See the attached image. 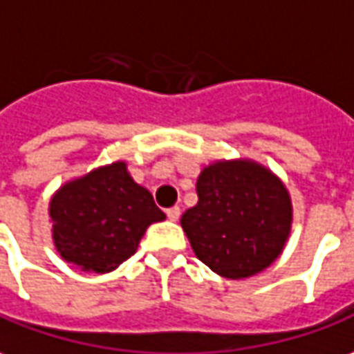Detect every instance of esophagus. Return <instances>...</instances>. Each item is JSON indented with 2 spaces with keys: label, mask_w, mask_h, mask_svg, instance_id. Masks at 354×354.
Instances as JSON below:
<instances>
[{
  "label": "esophagus",
  "mask_w": 354,
  "mask_h": 354,
  "mask_svg": "<svg viewBox=\"0 0 354 354\" xmlns=\"http://www.w3.org/2000/svg\"><path fill=\"white\" fill-rule=\"evenodd\" d=\"M165 216L169 221H177V219L181 218V209L177 208V206H173V208H167L165 209Z\"/></svg>",
  "instance_id": "1"
}]
</instances>
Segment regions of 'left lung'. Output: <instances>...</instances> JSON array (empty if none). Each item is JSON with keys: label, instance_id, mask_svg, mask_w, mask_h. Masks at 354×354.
<instances>
[{"label": "left lung", "instance_id": "left-lung-1", "mask_svg": "<svg viewBox=\"0 0 354 354\" xmlns=\"http://www.w3.org/2000/svg\"><path fill=\"white\" fill-rule=\"evenodd\" d=\"M198 204L181 218L194 254L209 270L243 279L281 254L293 208L283 183L252 162H218L196 181Z\"/></svg>", "mask_w": 354, "mask_h": 354}]
</instances>
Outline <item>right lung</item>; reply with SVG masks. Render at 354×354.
<instances>
[{
    "label": "right lung",
    "instance_id": "obj_1",
    "mask_svg": "<svg viewBox=\"0 0 354 354\" xmlns=\"http://www.w3.org/2000/svg\"><path fill=\"white\" fill-rule=\"evenodd\" d=\"M53 243L82 272L107 274L136 252L150 223L165 219L123 162L63 185L50 202Z\"/></svg>",
    "mask_w": 354,
    "mask_h": 354
}]
</instances>
